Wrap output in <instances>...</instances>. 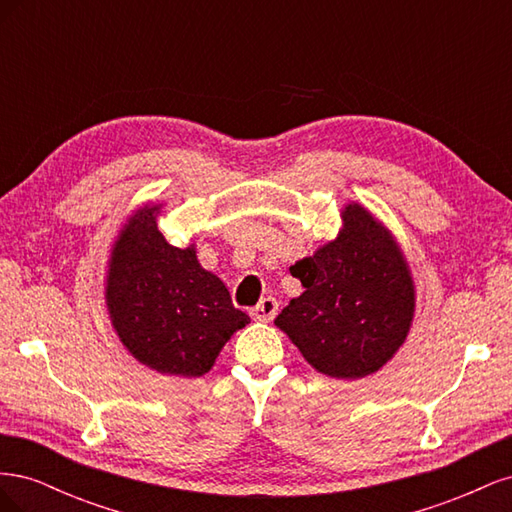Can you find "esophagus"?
I'll return each mask as SVG.
<instances>
[{"instance_id": "esophagus-1", "label": "esophagus", "mask_w": 512, "mask_h": 512, "mask_svg": "<svg viewBox=\"0 0 512 512\" xmlns=\"http://www.w3.org/2000/svg\"><path fill=\"white\" fill-rule=\"evenodd\" d=\"M275 314H277V301L273 297H265L252 309V318L260 322H271Z\"/></svg>"}]
</instances>
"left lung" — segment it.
I'll use <instances>...</instances> for the list:
<instances>
[{"instance_id": "1", "label": "left lung", "mask_w": 512, "mask_h": 512, "mask_svg": "<svg viewBox=\"0 0 512 512\" xmlns=\"http://www.w3.org/2000/svg\"><path fill=\"white\" fill-rule=\"evenodd\" d=\"M344 222L333 243L290 267L305 292L275 324L322 374L363 378L404 344L414 286L389 232L363 207L348 205Z\"/></svg>"}]
</instances>
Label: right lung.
Segmentation results:
<instances>
[{"instance_id":"obj_1","label":"right lung","mask_w":512,"mask_h":512,"mask_svg":"<svg viewBox=\"0 0 512 512\" xmlns=\"http://www.w3.org/2000/svg\"><path fill=\"white\" fill-rule=\"evenodd\" d=\"M138 211L115 243L106 301L113 327L138 361L160 374L203 376L250 316L232 305L194 247L170 245L153 213Z\"/></svg>"}]
</instances>
